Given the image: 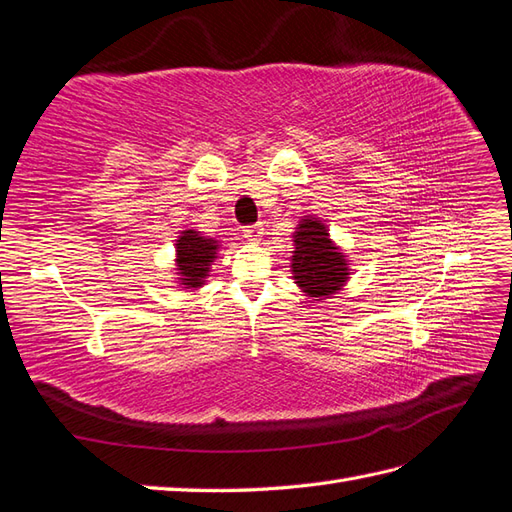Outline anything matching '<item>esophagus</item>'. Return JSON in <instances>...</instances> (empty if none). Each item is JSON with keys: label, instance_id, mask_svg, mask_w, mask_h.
<instances>
[{"label": "esophagus", "instance_id": "obj_1", "mask_svg": "<svg viewBox=\"0 0 512 512\" xmlns=\"http://www.w3.org/2000/svg\"><path fill=\"white\" fill-rule=\"evenodd\" d=\"M263 225H247V227H243V236L247 238V241H252V243H258L260 241V236H263Z\"/></svg>", "mask_w": 512, "mask_h": 512}]
</instances>
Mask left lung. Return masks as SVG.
I'll return each instance as SVG.
<instances>
[{
	"mask_svg": "<svg viewBox=\"0 0 512 512\" xmlns=\"http://www.w3.org/2000/svg\"><path fill=\"white\" fill-rule=\"evenodd\" d=\"M293 238V274L306 295L324 298L344 285L348 276L346 258L333 247L320 221H302Z\"/></svg>",
	"mask_w": 512,
	"mask_h": 512,
	"instance_id": "8db88e82",
	"label": "left lung"
}]
</instances>
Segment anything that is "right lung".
Segmentation results:
<instances>
[{
  "instance_id": "1",
  "label": "right lung",
  "mask_w": 512,
  "mask_h": 512,
  "mask_svg": "<svg viewBox=\"0 0 512 512\" xmlns=\"http://www.w3.org/2000/svg\"><path fill=\"white\" fill-rule=\"evenodd\" d=\"M217 254V243L212 238H203L197 232H184L177 241V265L181 274V285L197 289L203 285L208 267Z\"/></svg>"
}]
</instances>
